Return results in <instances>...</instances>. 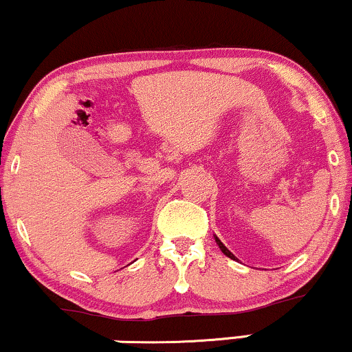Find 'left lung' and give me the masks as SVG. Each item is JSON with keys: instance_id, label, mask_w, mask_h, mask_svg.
<instances>
[{"instance_id": "left-lung-1", "label": "left lung", "mask_w": 352, "mask_h": 352, "mask_svg": "<svg viewBox=\"0 0 352 352\" xmlns=\"http://www.w3.org/2000/svg\"><path fill=\"white\" fill-rule=\"evenodd\" d=\"M216 242H217L219 249H221V250H222V254H224V255H227V257H229V258H232V260H235V257H234V254H232V252H229V249H227V247L224 245V243H222L221 241H219V239H217V237H216Z\"/></svg>"}]
</instances>
